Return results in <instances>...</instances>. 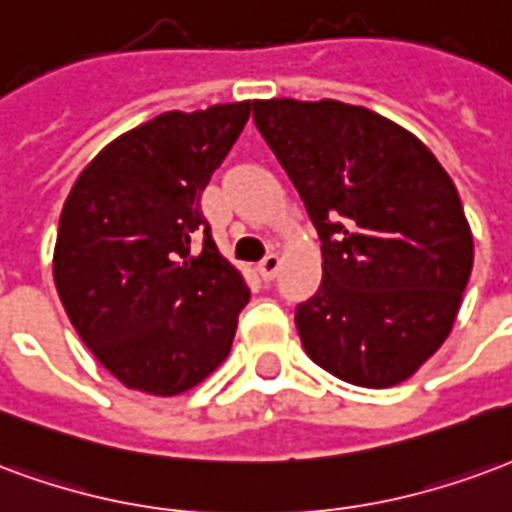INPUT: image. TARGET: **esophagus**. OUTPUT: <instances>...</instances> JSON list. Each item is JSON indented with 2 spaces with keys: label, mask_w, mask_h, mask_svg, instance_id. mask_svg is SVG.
I'll return each mask as SVG.
<instances>
[{
  "label": "esophagus",
  "mask_w": 512,
  "mask_h": 512,
  "mask_svg": "<svg viewBox=\"0 0 512 512\" xmlns=\"http://www.w3.org/2000/svg\"><path fill=\"white\" fill-rule=\"evenodd\" d=\"M278 270H281V256H278V253H267V256L259 261V272L264 281H272V278L278 275Z\"/></svg>",
  "instance_id": "obj_1"
}]
</instances>
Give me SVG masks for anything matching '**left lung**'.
<instances>
[{"label":"left lung","mask_w":512,"mask_h":512,"mask_svg":"<svg viewBox=\"0 0 512 512\" xmlns=\"http://www.w3.org/2000/svg\"><path fill=\"white\" fill-rule=\"evenodd\" d=\"M253 122L322 240V286L294 322L313 363L393 387L445 343L475 261L453 179L393 119L341 100H253Z\"/></svg>","instance_id":"obj_1"}]
</instances>
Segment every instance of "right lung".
Here are the masks:
<instances>
[{"mask_svg":"<svg viewBox=\"0 0 512 512\" xmlns=\"http://www.w3.org/2000/svg\"><path fill=\"white\" fill-rule=\"evenodd\" d=\"M248 117L251 100L166 111L100 149L70 188L54 248L59 300L130 390L179 395L229 357L251 292L212 242L201 193Z\"/></svg>","mask_w":512,"mask_h":512,"instance_id":"1","label":"right lung"}]
</instances>
